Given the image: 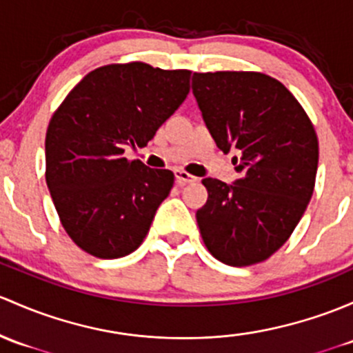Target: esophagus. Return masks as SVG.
Segmentation results:
<instances>
[{"label":"esophagus","mask_w":353,"mask_h":353,"mask_svg":"<svg viewBox=\"0 0 353 353\" xmlns=\"http://www.w3.org/2000/svg\"><path fill=\"white\" fill-rule=\"evenodd\" d=\"M176 181L179 186H186V184H192L198 181V177L191 176L189 172H184V170H176Z\"/></svg>","instance_id":"1"}]
</instances>
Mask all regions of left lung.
I'll use <instances>...</instances> for the list:
<instances>
[{
	"label": "left lung",
	"instance_id": "8db88e82",
	"mask_svg": "<svg viewBox=\"0 0 353 353\" xmlns=\"http://www.w3.org/2000/svg\"><path fill=\"white\" fill-rule=\"evenodd\" d=\"M192 92L218 148L240 152L233 186L203 179V242L226 265L261 264L288 242L313 196L316 132L292 92L267 74L194 72Z\"/></svg>",
	"mask_w": 353,
	"mask_h": 353
}]
</instances>
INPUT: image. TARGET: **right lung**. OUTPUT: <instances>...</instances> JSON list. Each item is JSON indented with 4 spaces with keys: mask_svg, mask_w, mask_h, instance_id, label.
Returning <instances> with one entry per match:
<instances>
[{
    "mask_svg": "<svg viewBox=\"0 0 353 353\" xmlns=\"http://www.w3.org/2000/svg\"><path fill=\"white\" fill-rule=\"evenodd\" d=\"M191 70L145 62L108 64L86 74L52 114L46 181L59 220L92 257L132 254L174 186V174L128 161L181 106Z\"/></svg>",
    "mask_w": 353,
    "mask_h": 353,
    "instance_id": "1",
    "label": "right lung"
}]
</instances>
